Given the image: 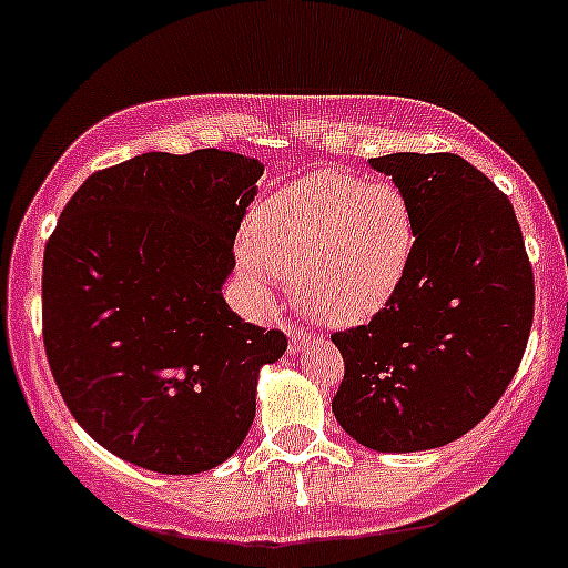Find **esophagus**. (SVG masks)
<instances>
[{"label":"esophagus","mask_w":568,"mask_h":568,"mask_svg":"<svg viewBox=\"0 0 568 568\" xmlns=\"http://www.w3.org/2000/svg\"><path fill=\"white\" fill-rule=\"evenodd\" d=\"M285 332H288V336H291V351H298V347L304 345V339H307V332L296 328L294 323H288V326H285Z\"/></svg>","instance_id":"obj_1"}]
</instances>
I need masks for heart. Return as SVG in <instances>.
I'll return each instance as SVG.
<instances>
[{
  "label": "heart",
  "mask_w": 568,
  "mask_h": 568,
  "mask_svg": "<svg viewBox=\"0 0 568 568\" xmlns=\"http://www.w3.org/2000/svg\"><path fill=\"white\" fill-rule=\"evenodd\" d=\"M413 251L415 217L398 185L323 170L255 210L240 264L258 291L285 277L302 313L355 326L390 302Z\"/></svg>",
  "instance_id": "1"
}]
</instances>
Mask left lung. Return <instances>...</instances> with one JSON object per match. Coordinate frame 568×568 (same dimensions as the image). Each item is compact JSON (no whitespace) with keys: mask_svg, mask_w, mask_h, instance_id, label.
<instances>
[{"mask_svg":"<svg viewBox=\"0 0 568 568\" xmlns=\"http://www.w3.org/2000/svg\"><path fill=\"white\" fill-rule=\"evenodd\" d=\"M409 199L415 251L390 302L334 332L339 426L379 453L432 450L477 426L513 383L534 272L507 193L456 153L372 159Z\"/></svg>","mask_w":568,"mask_h":568,"instance_id":"1","label":"left lung"}]
</instances>
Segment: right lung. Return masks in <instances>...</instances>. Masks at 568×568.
I'll return each instance as SVG.
<instances>
[{"instance_id":"obj_1","label":"right lung","mask_w":568,"mask_h":568,"mask_svg":"<svg viewBox=\"0 0 568 568\" xmlns=\"http://www.w3.org/2000/svg\"><path fill=\"white\" fill-rule=\"evenodd\" d=\"M264 174L232 151L142 153L93 172L42 261V342L74 420L118 458L196 475L234 456L255 377L288 347L221 294Z\"/></svg>"}]
</instances>
